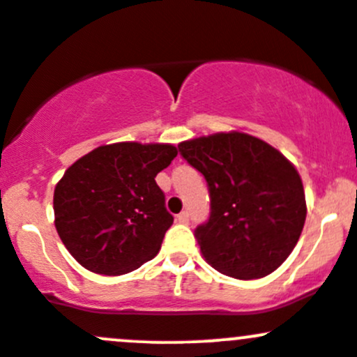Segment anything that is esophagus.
I'll list each match as a JSON object with an SVG mask.
<instances>
[{
  "label": "esophagus",
  "mask_w": 357,
  "mask_h": 357,
  "mask_svg": "<svg viewBox=\"0 0 357 357\" xmlns=\"http://www.w3.org/2000/svg\"><path fill=\"white\" fill-rule=\"evenodd\" d=\"M177 221L182 225L189 223V213H187V211H182V213L177 214Z\"/></svg>",
  "instance_id": "obj_1"
}]
</instances>
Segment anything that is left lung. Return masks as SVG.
Here are the masks:
<instances>
[{
    "label": "left lung",
    "instance_id": "1",
    "mask_svg": "<svg viewBox=\"0 0 357 357\" xmlns=\"http://www.w3.org/2000/svg\"><path fill=\"white\" fill-rule=\"evenodd\" d=\"M178 151L208 183L209 218L195 228L204 259L235 279H259L278 269L306 218L296 168L243 132L197 137L180 143Z\"/></svg>",
    "mask_w": 357,
    "mask_h": 357
}]
</instances>
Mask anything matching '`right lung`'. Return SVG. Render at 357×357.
I'll return each instance as SVG.
<instances>
[{"label":"right lung","mask_w":357,"mask_h":357,"mask_svg":"<svg viewBox=\"0 0 357 357\" xmlns=\"http://www.w3.org/2000/svg\"><path fill=\"white\" fill-rule=\"evenodd\" d=\"M175 156L172 144L116 143L68 168L54 190L56 229L85 269L126 274L158 254L174 216L155 177Z\"/></svg>","instance_id":"add662e5"}]
</instances>
